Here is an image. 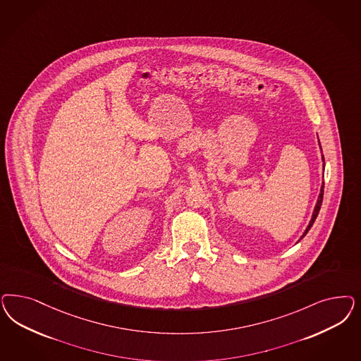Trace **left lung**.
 <instances>
[{
  "mask_svg": "<svg viewBox=\"0 0 361 361\" xmlns=\"http://www.w3.org/2000/svg\"><path fill=\"white\" fill-rule=\"evenodd\" d=\"M323 161H324V157H323ZM323 195H324V186H322V190H320V195H319V199H317V203H316V206H314V214H312V219L310 221V224H308V227H307V230H305V233H302V239L307 233L310 231V228L312 227V224H314V221H316V218H317V215H319V211H320V207H322V202H323Z\"/></svg>",
  "mask_w": 361,
  "mask_h": 361,
  "instance_id": "1",
  "label": "left lung"
}]
</instances>
